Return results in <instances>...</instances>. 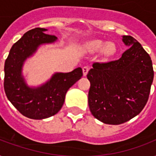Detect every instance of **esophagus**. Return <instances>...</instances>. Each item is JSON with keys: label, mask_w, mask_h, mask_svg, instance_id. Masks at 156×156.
<instances>
[{"label": "esophagus", "mask_w": 156, "mask_h": 156, "mask_svg": "<svg viewBox=\"0 0 156 156\" xmlns=\"http://www.w3.org/2000/svg\"><path fill=\"white\" fill-rule=\"evenodd\" d=\"M89 69H90V68H89V66H84V67H83V76H87V74Z\"/></svg>", "instance_id": "esophagus-1"}]
</instances>
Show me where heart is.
I'll return each instance as SVG.
<instances>
[{
	"instance_id": "b5f03b06",
	"label": "heart",
	"mask_w": 156,
	"mask_h": 156,
	"mask_svg": "<svg viewBox=\"0 0 156 156\" xmlns=\"http://www.w3.org/2000/svg\"><path fill=\"white\" fill-rule=\"evenodd\" d=\"M104 51V53L107 56H111L113 55L116 52V46L112 43H108L102 40H93L90 43H89L87 44V48L88 49L91 50V51H100V50L102 49Z\"/></svg>"
}]
</instances>
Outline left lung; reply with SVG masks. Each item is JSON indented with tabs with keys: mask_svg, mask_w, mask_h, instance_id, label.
Masks as SVG:
<instances>
[{
	"mask_svg": "<svg viewBox=\"0 0 156 156\" xmlns=\"http://www.w3.org/2000/svg\"><path fill=\"white\" fill-rule=\"evenodd\" d=\"M129 48L121 58L94 62L87 73L90 111L108 125H120L141 112L147 102L154 78L152 61L139 42L124 35Z\"/></svg>",
	"mask_w": 156,
	"mask_h": 156,
	"instance_id": "8db88e82",
	"label": "left lung"
}]
</instances>
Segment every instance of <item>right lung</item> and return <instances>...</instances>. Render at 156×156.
<instances>
[{
    "instance_id": "obj_1",
    "label": "right lung",
    "mask_w": 156,
    "mask_h": 156,
    "mask_svg": "<svg viewBox=\"0 0 156 156\" xmlns=\"http://www.w3.org/2000/svg\"><path fill=\"white\" fill-rule=\"evenodd\" d=\"M37 27L26 32L12 46L5 62L4 89L8 100L23 116L41 120L57 113L65 101L67 90L83 76V69L77 68L69 73H57L44 85L38 88L27 86L22 76V66L43 44L56 41L55 35L44 33Z\"/></svg>"
}]
</instances>
